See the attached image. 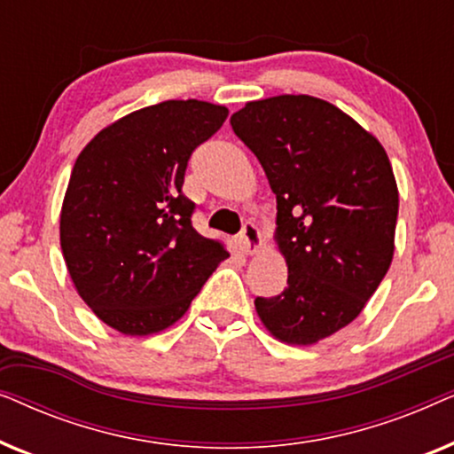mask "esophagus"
I'll return each instance as SVG.
<instances>
[{
  "mask_svg": "<svg viewBox=\"0 0 454 454\" xmlns=\"http://www.w3.org/2000/svg\"><path fill=\"white\" fill-rule=\"evenodd\" d=\"M258 246H260L258 227L254 225L252 221L244 223V227H241V233H239V250L246 254H254L258 250Z\"/></svg>",
  "mask_w": 454,
  "mask_h": 454,
  "instance_id": "esophagus-1",
  "label": "esophagus"
}]
</instances>
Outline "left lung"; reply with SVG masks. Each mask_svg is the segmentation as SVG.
<instances>
[{"label": "left lung", "instance_id": "obj_1", "mask_svg": "<svg viewBox=\"0 0 454 454\" xmlns=\"http://www.w3.org/2000/svg\"><path fill=\"white\" fill-rule=\"evenodd\" d=\"M277 196L287 287L256 297L264 326L314 345L349 325L387 275L399 192L380 142L334 105L308 95L246 103L231 115Z\"/></svg>", "mask_w": 454, "mask_h": 454}]
</instances>
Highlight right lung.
I'll return each mask as SVG.
<instances>
[{
	"instance_id": "add662e5",
	"label": "right lung",
	"mask_w": 454,
	"mask_h": 454,
	"mask_svg": "<svg viewBox=\"0 0 454 454\" xmlns=\"http://www.w3.org/2000/svg\"><path fill=\"white\" fill-rule=\"evenodd\" d=\"M227 115L196 98L151 105L78 154L61 207V252L80 297L115 331H165L229 258L192 227L196 204L182 192L192 153Z\"/></svg>"
}]
</instances>
